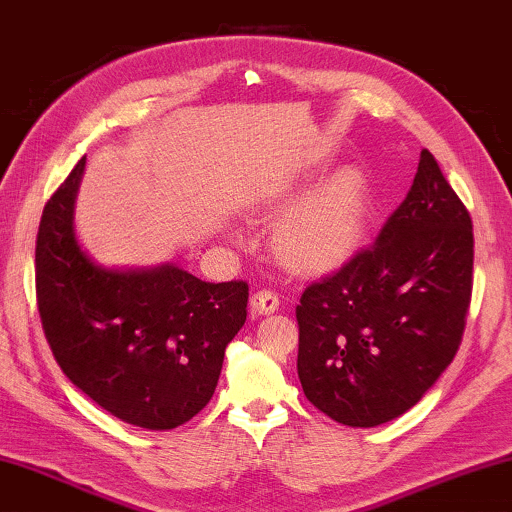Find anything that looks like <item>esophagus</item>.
Instances as JSON below:
<instances>
[{
  "label": "esophagus",
  "instance_id": "esophagus-1",
  "mask_svg": "<svg viewBox=\"0 0 512 512\" xmlns=\"http://www.w3.org/2000/svg\"><path fill=\"white\" fill-rule=\"evenodd\" d=\"M251 311L254 313H274L276 308H279V295L272 290H256L254 295H251Z\"/></svg>",
  "mask_w": 512,
  "mask_h": 512
}]
</instances>
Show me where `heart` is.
I'll return each mask as SVG.
<instances>
[{
  "mask_svg": "<svg viewBox=\"0 0 512 512\" xmlns=\"http://www.w3.org/2000/svg\"><path fill=\"white\" fill-rule=\"evenodd\" d=\"M363 224L365 181L356 170H342L281 217L274 249L304 270L331 267L354 251Z\"/></svg>",
  "mask_w": 512,
  "mask_h": 512,
  "instance_id": "obj_1",
  "label": "heart"
}]
</instances>
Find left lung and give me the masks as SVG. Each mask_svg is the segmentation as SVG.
Returning a JSON list of instances; mask_svg holds the SVG:
<instances>
[{"mask_svg":"<svg viewBox=\"0 0 512 512\" xmlns=\"http://www.w3.org/2000/svg\"><path fill=\"white\" fill-rule=\"evenodd\" d=\"M472 270V217L422 149L413 186L379 238L299 299L306 399L360 429L404 415L456 356Z\"/></svg>","mask_w":512,"mask_h":512,"instance_id":"left-lung-1","label":"left lung"}]
</instances>
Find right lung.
I'll return each mask as SVG.
<instances>
[{
	"label": "right lung",
	"instance_id": "obj_1",
	"mask_svg": "<svg viewBox=\"0 0 512 512\" xmlns=\"http://www.w3.org/2000/svg\"><path fill=\"white\" fill-rule=\"evenodd\" d=\"M86 156L47 199L36 299L63 374L117 420L177 429L211 401L224 349L247 320V281L208 283L174 265L104 270L74 238Z\"/></svg>",
	"mask_w": 512,
	"mask_h": 512
}]
</instances>
